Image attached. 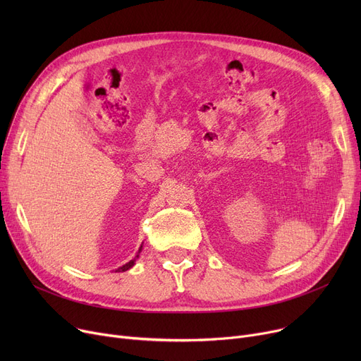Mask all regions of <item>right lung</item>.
Returning a JSON list of instances; mask_svg holds the SVG:
<instances>
[{"instance_id":"add662e5","label":"right lung","mask_w":361,"mask_h":361,"mask_svg":"<svg viewBox=\"0 0 361 361\" xmlns=\"http://www.w3.org/2000/svg\"><path fill=\"white\" fill-rule=\"evenodd\" d=\"M142 252V245H140V249H139V253ZM139 253L136 255V257L135 259H133V260H130L128 263H126V264H123V267L121 268H118V269H116V272H126V271H128L130 268H133V264H135V262H136V259L139 257Z\"/></svg>"}]
</instances>
